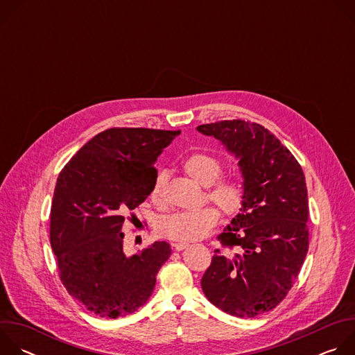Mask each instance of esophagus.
<instances>
[{"label": "esophagus", "mask_w": 355, "mask_h": 355, "mask_svg": "<svg viewBox=\"0 0 355 355\" xmlns=\"http://www.w3.org/2000/svg\"><path fill=\"white\" fill-rule=\"evenodd\" d=\"M173 245H174V248H175L177 251H181V250L187 248V247L189 245V243H185V241H177V243H174Z\"/></svg>", "instance_id": "1"}]
</instances>
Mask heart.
<instances>
[{"label":"heart","instance_id":"b5f03b06","mask_svg":"<svg viewBox=\"0 0 355 355\" xmlns=\"http://www.w3.org/2000/svg\"><path fill=\"white\" fill-rule=\"evenodd\" d=\"M182 171L196 184L207 187V195L227 215L236 214L244 202V182L237 174H222V162L205 150L191 151L181 160ZM166 174L157 171L150 188L153 204L164 205ZM220 212L214 205L181 211L164 218L159 232L175 241H193L205 237L219 222Z\"/></svg>","mask_w":355,"mask_h":355}]
</instances>
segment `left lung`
<instances>
[{
  "mask_svg": "<svg viewBox=\"0 0 355 355\" xmlns=\"http://www.w3.org/2000/svg\"><path fill=\"white\" fill-rule=\"evenodd\" d=\"M196 129L236 155L244 177L243 207L216 237L220 248L202 277V291L223 312L256 318L285 299L305 261V174L291 151L256 122L232 119Z\"/></svg>",
  "mask_w": 355,
  "mask_h": 355,
  "instance_id": "1",
  "label": "left lung"
}]
</instances>
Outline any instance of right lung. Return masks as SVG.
<instances>
[{
	"label": "right lung",
	"instance_id": "right-lung-1",
	"mask_svg": "<svg viewBox=\"0 0 355 355\" xmlns=\"http://www.w3.org/2000/svg\"><path fill=\"white\" fill-rule=\"evenodd\" d=\"M181 130L111 128L85 143L58 177L50 209V244L67 292L99 318H123L150 297L171 256L156 241L126 257L122 232L143 204L155 163Z\"/></svg>",
	"mask_w": 355,
	"mask_h": 355
}]
</instances>
